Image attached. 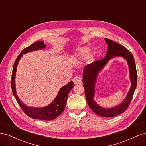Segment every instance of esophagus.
Returning a JSON list of instances; mask_svg holds the SVG:
<instances>
[{
	"label": "esophagus",
	"mask_w": 146,
	"mask_h": 146,
	"mask_svg": "<svg viewBox=\"0 0 146 146\" xmlns=\"http://www.w3.org/2000/svg\"><path fill=\"white\" fill-rule=\"evenodd\" d=\"M73 82L74 84H80L82 83V78L79 76H76L73 78Z\"/></svg>",
	"instance_id": "esophagus-1"
}]
</instances>
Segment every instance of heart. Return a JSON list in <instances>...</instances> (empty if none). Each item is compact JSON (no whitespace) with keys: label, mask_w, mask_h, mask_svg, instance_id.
<instances>
[{"label":"heart","mask_w":146,"mask_h":146,"mask_svg":"<svg viewBox=\"0 0 146 146\" xmlns=\"http://www.w3.org/2000/svg\"><path fill=\"white\" fill-rule=\"evenodd\" d=\"M90 48L88 47H81L77 48L75 54V59L77 61H83L89 56Z\"/></svg>","instance_id":"heart-1"}]
</instances>
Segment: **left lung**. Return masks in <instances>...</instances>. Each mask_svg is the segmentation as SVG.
<instances>
[{
	"instance_id": "8db88e82",
	"label": "left lung",
	"mask_w": 146,
	"mask_h": 146,
	"mask_svg": "<svg viewBox=\"0 0 146 146\" xmlns=\"http://www.w3.org/2000/svg\"><path fill=\"white\" fill-rule=\"evenodd\" d=\"M105 39L108 44L105 58L85 66L83 73V83L87 102L92 111L100 116L111 117L125 112L130 105L137 85V72L135 61L131 53L119 44L107 38ZM116 56L123 57L127 60L129 64L132 85L127 97L120 105L113 108L105 109L97 104L94 100V85L97 74L100 70L110 59Z\"/></svg>"
}]
</instances>
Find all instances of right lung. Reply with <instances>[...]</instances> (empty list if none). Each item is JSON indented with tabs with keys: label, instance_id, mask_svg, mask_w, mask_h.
I'll return each mask as SVG.
<instances>
[{
	"label": "right lung",
	"instance_id": "1",
	"mask_svg": "<svg viewBox=\"0 0 146 146\" xmlns=\"http://www.w3.org/2000/svg\"><path fill=\"white\" fill-rule=\"evenodd\" d=\"M46 46V45L44 44V43L42 41H39L32 44L30 46L25 48L21 52V54L17 57L14 66H13L11 75V89L13 94L14 95L17 103H18L21 108L25 114H27L28 116L32 119H40V120L44 121H52L54 120L56 117L60 116L61 114L64 111L66 102H67L68 94L74 86L72 81H70L67 85L61 88L56 98L50 104L47 106V107L42 108L30 107L24 104L16 94L15 86V76L17 66V64H18L19 61L23 55L29 52L37 50L39 49H42V48H45Z\"/></svg>",
	"mask_w": 146,
	"mask_h": 146
}]
</instances>
